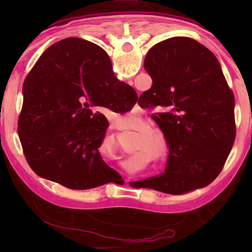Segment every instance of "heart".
<instances>
[{"label":"heart","mask_w":252,"mask_h":252,"mask_svg":"<svg viewBox=\"0 0 252 252\" xmlns=\"http://www.w3.org/2000/svg\"><path fill=\"white\" fill-rule=\"evenodd\" d=\"M152 129H153L152 123L150 121H148V120H144V119H139V121L135 122L134 126L132 127V130H133V131H136V132H140V133H142L141 138L143 140H146V141H148V142L156 143L158 140H159V136H158L155 133H152V132H150ZM141 146L143 147V146H146V144H144L143 141H141V140H140V141H139V147H141ZM147 148H148V150L150 151V152H152L153 150H155V149H153L151 146H147Z\"/></svg>","instance_id":"heart-1"}]
</instances>
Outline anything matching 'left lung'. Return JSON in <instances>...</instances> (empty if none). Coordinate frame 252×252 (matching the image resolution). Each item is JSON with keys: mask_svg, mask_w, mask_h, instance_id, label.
Wrapping results in <instances>:
<instances>
[{"mask_svg": "<svg viewBox=\"0 0 252 252\" xmlns=\"http://www.w3.org/2000/svg\"><path fill=\"white\" fill-rule=\"evenodd\" d=\"M101 62L110 64L95 45ZM152 87L138 101L152 114L167 139L164 173L132 183L169 194L207 187L219 176L236 138L234 97L210 50L186 36L152 46L144 59Z\"/></svg>", "mask_w": 252, "mask_h": 252, "instance_id": "8db88e82", "label": "left lung"}]
</instances>
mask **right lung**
Segmentation results:
<instances>
[{"mask_svg":"<svg viewBox=\"0 0 252 252\" xmlns=\"http://www.w3.org/2000/svg\"><path fill=\"white\" fill-rule=\"evenodd\" d=\"M95 46L67 37L49 46L23 84L19 138L37 176L74 190L116 182L121 176L106 165L97 149L108 120L94 106L130 111L138 94L101 62ZM116 99V106L107 102Z\"/></svg>","mask_w":252,"mask_h":252,"instance_id":"obj_1","label":"right lung"}]
</instances>
